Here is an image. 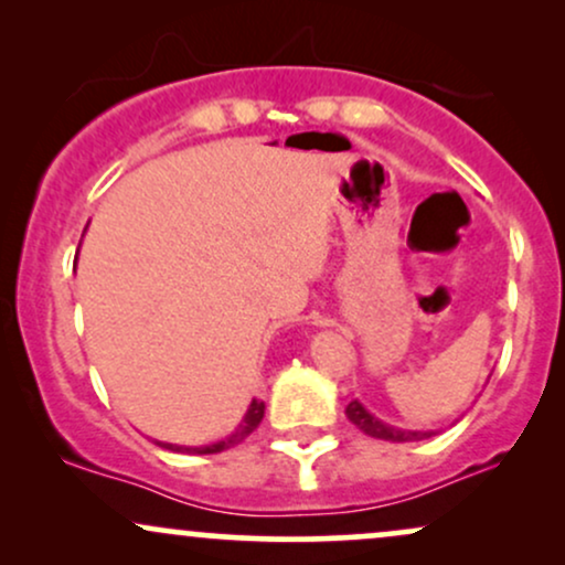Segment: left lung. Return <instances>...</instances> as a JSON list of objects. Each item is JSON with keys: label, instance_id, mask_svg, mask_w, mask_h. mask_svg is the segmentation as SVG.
<instances>
[{"label": "left lung", "instance_id": "8db88e82", "mask_svg": "<svg viewBox=\"0 0 565 565\" xmlns=\"http://www.w3.org/2000/svg\"><path fill=\"white\" fill-rule=\"evenodd\" d=\"M345 414L350 423L359 427L361 433H366V436L380 438V440H391V444H406V440H423V438L436 436V430H401V427L382 423V419L374 417L361 401H350Z\"/></svg>", "mask_w": 565, "mask_h": 565}]
</instances>
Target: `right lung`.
Returning a JSON list of instances; mask_svg holds the SVG:
<instances>
[{
  "instance_id": "obj_1",
  "label": "right lung",
  "mask_w": 565,
  "mask_h": 565,
  "mask_svg": "<svg viewBox=\"0 0 565 565\" xmlns=\"http://www.w3.org/2000/svg\"><path fill=\"white\" fill-rule=\"evenodd\" d=\"M263 417H265V401L252 398V404H249V408H246L244 419H242V423H238L236 430H233L231 436L215 440V444H206V446H178V444H161V440H157V444L161 446V449L180 451V454H220V451L231 449V446L242 444V440L249 436L252 430H257V425L263 423Z\"/></svg>"
}]
</instances>
